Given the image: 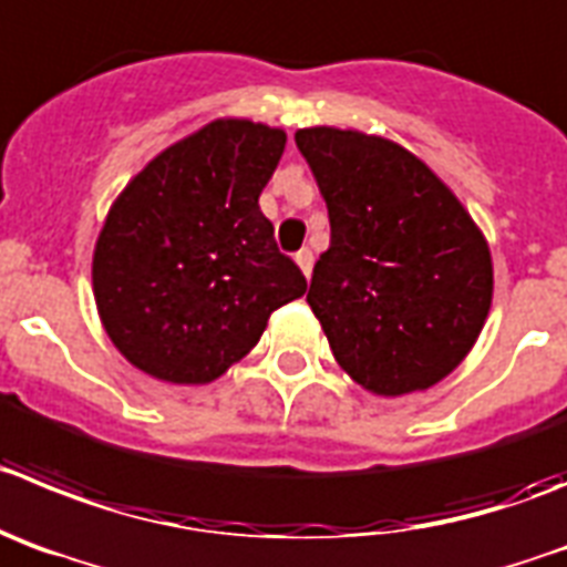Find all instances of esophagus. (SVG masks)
I'll list each match as a JSON object with an SVG mask.
<instances>
[{
	"label": "esophagus",
	"mask_w": 567,
	"mask_h": 567,
	"mask_svg": "<svg viewBox=\"0 0 567 567\" xmlns=\"http://www.w3.org/2000/svg\"><path fill=\"white\" fill-rule=\"evenodd\" d=\"M296 266L301 268V274H305V277H310V274H313V251H310V248H301V251H296Z\"/></svg>",
	"instance_id": "obj_1"
}]
</instances>
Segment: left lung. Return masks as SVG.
Masks as SVG:
<instances>
[{"label":"left lung","instance_id":"1","mask_svg":"<svg viewBox=\"0 0 567 567\" xmlns=\"http://www.w3.org/2000/svg\"><path fill=\"white\" fill-rule=\"evenodd\" d=\"M330 215L308 305L338 367L380 396L425 391L467 358L492 305V257L462 200L383 136L296 131Z\"/></svg>","mask_w":567,"mask_h":567}]
</instances>
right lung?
Masks as SVG:
<instances>
[{
    "label": "right lung",
    "instance_id": "obj_1",
    "mask_svg": "<svg viewBox=\"0 0 567 567\" xmlns=\"http://www.w3.org/2000/svg\"><path fill=\"white\" fill-rule=\"evenodd\" d=\"M285 140L251 120H212L111 204L94 301L114 347L151 378L212 383L251 352L274 310L308 290L259 212Z\"/></svg>",
    "mask_w": 567,
    "mask_h": 567
}]
</instances>
